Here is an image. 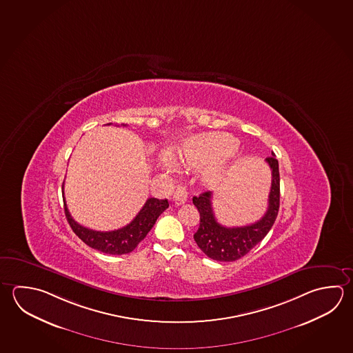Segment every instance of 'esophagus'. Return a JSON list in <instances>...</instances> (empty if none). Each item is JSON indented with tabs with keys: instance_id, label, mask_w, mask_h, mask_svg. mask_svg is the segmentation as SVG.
<instances>
[{
	"instance_id": "34e87169",
	"label": "esophagus",
	"mask_w": 353,
	"mask_h": 353,
	"mask_svg": "<svg viewBox=\"0 0 353 353\" xmlns=\"http://www.w3.org/2000/svg\"><path fill=\"white\" fill-rule=\"evenodd\" d=\"M174 200L176 204H184L188 200V192L185 190L184 186H179L176 188V190L174 192Z\"/></svg>"
}]
</instances>
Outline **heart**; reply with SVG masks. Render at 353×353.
<instances>
[{
    "mask_svg": "<svg viewBox=\"0 0 353 353\" xmlns=\"http://www.w3.org/2000/svg\"><path fill=\"white\" fill-rule=\"evenodd\" d=\"M236 148V141L230 135L223 133L194 135L183 141L178 159L186 167L199 168L205 165L203 175L206 180H212L220 173L223 159L235 153Z\"/></svg>",
    "mask_w": 353,
    "mask_h": 353,
    "instance_id": "b5f03b06",
    "label": "heart"
}]
</instances>
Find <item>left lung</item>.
I'll return each instance as SVG.
<instances>
[{"label":"left lung","instance_id":"1","mask_svg":"<svg viewBox=\"0 0 353 353\" xmlns=\"http://www.w3.org/2000/svg\"><path fill=\"white\" fill-rule=\"evenodd\" d=\"M266 163L272 176L269 206L263 218L254 224L240 228L223 226L214 215L212 192H203L199 196L192 198V204L200 214L199 229L194 234V240L206 256L216 261H235L245 256L268 235L280 208V173L275 154L266 158Z\"/></svg>","mask_w":353,"mask_h":353}]
</instances>
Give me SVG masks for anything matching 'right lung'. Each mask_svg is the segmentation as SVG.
Masks as SVG:
<instances>
[{
	"instance_id": "right-lung-1",
	"label": "right lung",
	"mask_w": 353,
	"mask_h": 353,
	"mask_svg": "<svg viewBox=\"0 0 353 353\" xmlns=\"http://www.w3.org/2000/svg\"><path fill=\"white\" fill-rule=\"evenodd\" d=\"M112 123H108V125ZM63 201L64 214L73 232L92 249L109 255H123L134 250L141 240L147 236L161 212L169 206L167 199L149 198L138 215L124 228L113 231H96L84 228L74 221L67 209L65 200L63 199Z\"/></svg>"
}]
</instances>
